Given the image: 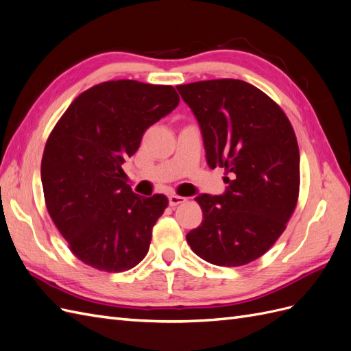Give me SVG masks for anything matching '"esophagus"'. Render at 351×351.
Listing matches in <instances>:
<instances>
[{
  "label": "esophagus",
  "mask_w": 351,
  "mask_h": 351,
  "mask_svg": "<svg viewBox=\"0 0 351 351\" xmlns=\"http://www.w3.org/2000/svg\"><path fill=\"white\" fill-rule=\"evenodd\" d=\"M169 205L171 206H177L180 204H184V202L187 200L184 196H178V195H169Z\"/></svg>",
  "instance_id": "1"
}]
</instances>
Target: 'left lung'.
Returning a JSON list of instances; mask_svg holds the SVG:
<instances>
[{"mask_svg":"<svg viewBox=\"0 0 351 351\" xmlns=\"http://www.w3.org/2000/svg\"><path fill=\"white\" fill-rule=\"evenodd\" d=\"M199 121L210 168L226 169L227 192L200 195L202 224L190 247L218 267H241L267 253L282 234L299 200L300 155L280 105L237 79L178 84Z\"/></svg>","mask_w":351,"mask_h":351,"instance_id":"8db88e82","label":"left lung"}]
</instances>
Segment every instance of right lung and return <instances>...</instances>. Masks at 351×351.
<instances>
[{
  "label": "right lung",
  "mask_w": 351,
  "mask_h": 351,
  "mask_svg": "<svg viewBox=\"0 0 351 351\" xmlns=\"http://www.w3.org/2000/svg\"><path fill=\"white\" fill-rule=\"evenodd\" d=\"M178 102L168 84L102 82L82 92L49 133L40 162L45 205L83 263L123 272L146 256L168 197L133 193L123 164Z\"/></svg>",
  "instance_id": "right-lung-1"
}]
</instances>
